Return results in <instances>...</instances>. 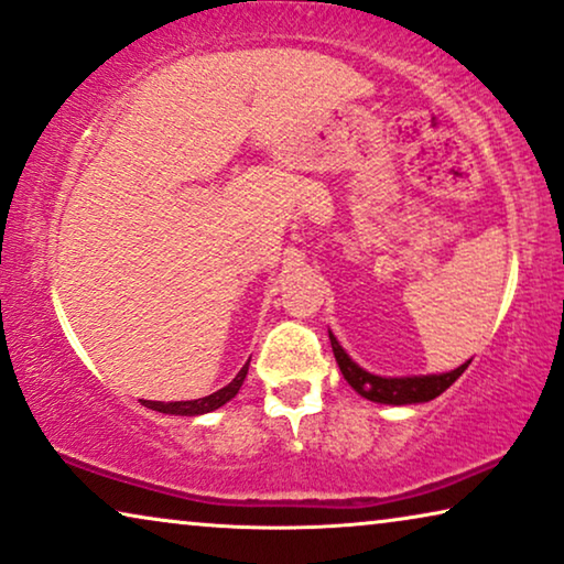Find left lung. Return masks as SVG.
Returning a JSON list of instances; mask_svg holds the SVG:
<instances>
[{
	"label": "left lung",
	"mask_w": 564,
	"mask_h": 564,
	"mask_svg": "<svg viewBox=\"0 0 564 564\" xmlns=\"http://www.w3.org/2000/svg\"><path fill=\"white\" fill-rule=\"evenodd\" d=\"M330 349H334V357L338 361V369H341L344 380L351 384L354 390L359 392L361 398L375 400V403L384 405H411V403H429L442 395V392L449 388V384L457 380V377L465 372L469 361L459 365L457 369L444 375H419V377H377L367 369H361L357 361H351L349 354L341 349V344L336 341V336L328 330Z\"/></svg>",
	"instance_id": "left-lung-1"
}]
</instances>
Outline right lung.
Segmentation results:
<instances>
[{
    "instance_id": "right-lung-1",
    "label": "right lung",
    "mask_w": 564,
    "mask_h": 564,
    "mask_svg": "<svg viewBox=\"0 0 564 564\" xmlns=\"http://www.w3.org/2000/svg\"><path fill=\"white\" fill-rule=\"evenodd\" d=\"M246 372H249V361L241 367V372L234 377V382H228L226 388H220L218 392H213V395H205L199 400H180V403H159V400H143L145 408H151V411H159V413H172V415H203V413H210L215 408L226 405L230 398H236V392L241 390V384L246 380Z\"/></svg>"
}]
</instances>
